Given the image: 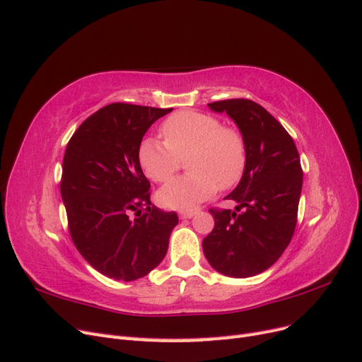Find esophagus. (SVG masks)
I'll use <instances>...</instances> for the list:
<instances>
[{
  "label": "esophagus",
  "mask_w": 362,
  "mask_h": 362,
  "mask_svg": "<svg viewBox=\"0 0 362 362\" xmlns=\"http://www.w3.org/2000/svg\"><path fill=\"white\" fill-rule=\"evenodd\" d=\"M196 214V210H184V211H180V217L181 218H190Z\"/></svg>",
  "instance_id": "34e87169"
}]
</instances>
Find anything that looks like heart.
<instances>
[{"mask_svg": "<svg viewBox=\"0 0 362 362\" xmlns=\"http://www.w3.org/2000/svg\"><path fill=\"white\" fill-rule=\"evenodd\" d=\"M163 141L144 139L137 160L146 177L157 184L169 181L181 168L190 172L170 181L158 192L169 208H192L211 198L217 187L234 189L247 168V144L242 131L223 125L214 115L182 110L161 124Z\"/></svg>", "mask_w": 362, "mask_h": 362, "instance_id": "b5f03b06", "label": "heart"}]
</instances>
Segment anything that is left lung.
Returning <instances> with one entry per match:
<instances>
[{
    "label": "left lung",
    "instance_id": "obj_1",
    "mask_svg": "<svg viewBox=\"0 0 362 362\" xmlns=\"http://www.w3.org/2000/svg\"><path fill=\"white\" fill-rule=\"evenodd\" d=\"M208 107L235 120L247 144V168L226 196L238 204L235 211L210 208L214 228L202 249L217 272L249 278L275 264L291 242L303 175L299 152L287 129L254 101L237 98Z\"/></svg>",
    "mask_w": 362,
    "mask_h": 362
}]
</instances>
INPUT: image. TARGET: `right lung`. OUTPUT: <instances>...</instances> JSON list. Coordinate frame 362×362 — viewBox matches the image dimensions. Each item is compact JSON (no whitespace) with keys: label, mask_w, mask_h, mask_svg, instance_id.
Instances as JSON below:
<instances>
[{"label":"right lung","mask_w":362,"mask_h":362,"mask_svg":"<svg viewBox=\"0 0 362 362\" xmlns=\"http://www.w3.org/2000/svg\"><path fill=\"white\" fill-rule=\"evenodd\" d=\"M172 108L108 104L76 128L63 157L62 199L72 242L103 275L134 281L168 252L178 216L151 202L137 149L148 128Z\"/></svg>","instance_id":"obj_1"}]
</instances>
